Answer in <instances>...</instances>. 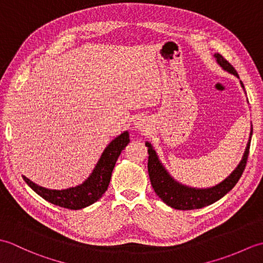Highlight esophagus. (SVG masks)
Wrapping results in <instances>:
<instances>
[{
	"mask_svg": "<svg viewBox=\"0 0 263 263\" xmlns=\"http://www.w3.org/2000/svg\"><path fill=\"white\" fill-rule=\"evenodd\" d=\"M136 125L138 127H141V126H143V123L141 121H138V122H136Z\"/></svg>",
	"mask_w": 263,
	"mask_h": 263,
	"instance_id": "esophagus-1",
	"label": "esophagus"
}]
</instances>
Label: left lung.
I'll return each instance as SVG.
<instances>
[{"instance_id":"left-lung-1","label":"left lung","mask_w":263,"mask_h":263,"mask_svg":"<svg viewBox=\"0 0 263 263\" xmlns=\"http://www.w3.org/2000/svg\"><path fill=\"white\" fill-rule=\"evenodd\" d=\"M215 58L217 59V62L219 63L222 69L231 72L234 76L238 77L236 70L234 69V66L228 62L226 59L222 58L219 53H216ZM241 85L244 88L242 82ZM251 136H252V132H251ZM250 143L251 139L249 140L247 149H245L241 163L238 164L235 171H234L226 180H224L216 186L200 190L184 186L182 184H178L173 180V178L167 174L164 167L159 163L157 155H156L152 144L147 142L146 146L148 147L149 154L148 173L150 182H152V185L155 190L156 194H157L167 205L178 210L200 209L203 208L205 205H209L216 202V201L224 197L226 193L230 192L231 190L236 185L239 178H241L245 170V166H247V161L250 153Z\"/></svg>"}]
</instances>
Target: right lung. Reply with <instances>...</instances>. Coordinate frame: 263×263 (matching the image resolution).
<instances>
[{
	"mask_svg": "<svg viewBox=\"0 0 263 263\" xmlns=\"http://www.w3.org/2000/svg\"><path fill=\"white\" fill-rule=\"evenodd\" d=\"M128 142H130V138L127 132L122 133L120 137L111 141L105 149L90 177L79 186L60 191V190H47L38 186L25 176L24 180L33 191L48 202L71 210L82 209L102 198L108 187L116 160Z\"/></svg>",
	"mask_w": 263,
	"mask_h": 263,
	"instance_id": "1",
	"label": "right lung"
}]
</instances>
